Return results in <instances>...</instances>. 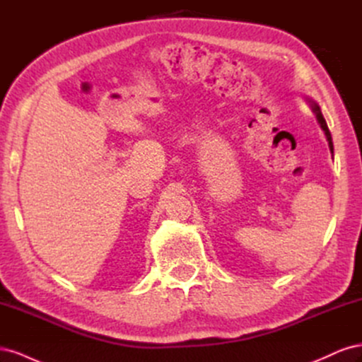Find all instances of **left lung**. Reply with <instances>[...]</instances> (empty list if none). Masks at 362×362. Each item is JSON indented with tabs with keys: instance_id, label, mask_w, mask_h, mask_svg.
I'll list each match as a JSON object with an SVG mask.
<instances>
[{
	"instance_id": "obj_1",
	"label": "left lung",
	"mask_w": 362,
	"mask_h": 362,
	"mask_svg": "<svg viewBox=\"0 0 362 362\" xmlns=\"http://www.w3.org/2000/svg\"><path fill=\"white\" fill-rule=\"evenodd\" d=\"M308 103L311 104V108H313V112L315 113V116H317V120H319V124H320V127H322V129L325 131V134H326V139H327V141H329V149L334 152V145H332V137H331V133H329V128H327V124H326V120H325V117H323V115H322V112H320V107L317 105L314 101H311V100H308Z\"/></svg>"
}]
</instances>
